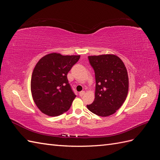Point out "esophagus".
<instances>
[{"instance_id":"obj_1","label":"esophagus","mask_w":160,"mask_h":160,"mask_svg":"<svg viewBox=\"0 0 160 160\" xmlns=\"http://www.w3.org/2000/svg\"><path fill=\"white\" fill-rule=\"evenodd\" d=\"M85 91H81V92H79V96H81V97H82V96H83L84 95H85Z\"/></svg>"}]
</instances>
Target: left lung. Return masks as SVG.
<instances>
[{
    "instance_id": "obj_1",
    "label": "left lung",
    "mask_w": 160,
    "mask_h": 160,
    "mask_svg": "<svg viewBox=\"0 0 160 160\" xmlns=\"http://www.w3.org/2000/svg\"><path fill=\"white\" fill-rule=\"evenodd\" d=\"M95 75L93 102L87 105L94 114L108 117L115 113L126 99L129 78L123 62L112 54L89 56Z\"/></svg>"
}]
</instances>
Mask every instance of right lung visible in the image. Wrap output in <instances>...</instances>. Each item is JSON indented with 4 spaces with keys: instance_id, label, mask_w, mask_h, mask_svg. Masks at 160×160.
I'll return each mask as SVG.
<instances>
[{
    "instance_id": "obj_1",
    "label": "right lung",
    "mask_w": 160,
    "mask_h": 160,
    "mask_svg": "<svg viewBox=\"0 0 160 160\" xmlns=\"http://www.w3.org/2000/svg\"><path fill=\"white\" fill-rule=\"evenodd\" d=\"M80 55L52 52L42 57L32 71L31 90L34 102L42 113L51 117L68 111L76 95L67 79V73Z\"/></svg>"
}]
</instances>
